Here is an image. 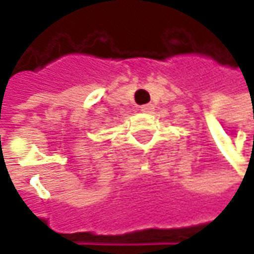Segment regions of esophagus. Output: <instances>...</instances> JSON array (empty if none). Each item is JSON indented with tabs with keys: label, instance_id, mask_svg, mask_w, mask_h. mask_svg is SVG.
Instances as JSON below:
<instances>
[{
	"label": "esophagus",
	"instance_id": "34e87169",
	"mask_svg": "<svg viewBox=\"0 0 254 254\" xmlns=\"http://www.w3.org/2000/svg\"><path fill=\"white\" fill-rule=\"evenodd\" d=\"M152 109H154L152 104H144V106H141V112L144 113H151Z\"/></svg>",
	"mask_w": 254,
	"mask_h": 254
}]
</instances>
